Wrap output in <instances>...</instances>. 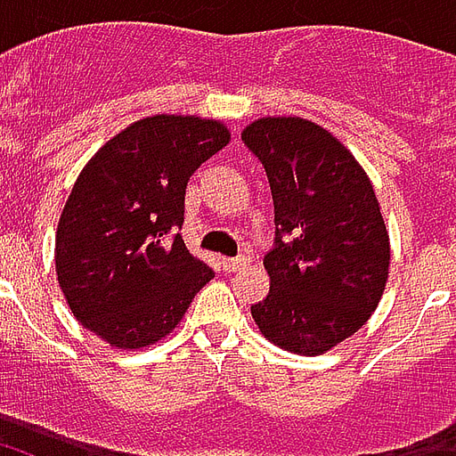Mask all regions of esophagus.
<instances>
[{
	"mask_svg": "<svg viewBox=\"0 0 456 456\" xmlns=\"http://www.w3.org/2000/svg\"><path fill=\"white\" fill-rule=\"evenodd\" d=\"M247 264H248L247 258H222V261H219V266H222L224 273H234V271L244 268Z\"/></svg>",
	"mask_w": 456,
	"mask_h": 456,
	"instance_id": "34e87169",
	"label": "esophagus"
}]
</instances>
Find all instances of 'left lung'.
<instances>
[{
    "label": "left lung",
    "instance_id": "1",
    "mask_svg": "<svg viewBox=\"0 0 456 456\" xmlns=\"http://www.w3.org/2000/svg\"><path fill=\"white\" fill-rule=\"evenodd\" d=\"M241 141L266 170L276 222L264 256L271 290L251 317L286 352H330L362 330L388 281L391 244L371 180L315 121L264 117Z\"/></svg>",
    "mask_w": 456,
    "mask_h": 456
}]
</instances>
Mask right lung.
Returning <instances> with one entry per match:
<instances>
[{
    "instance_id": "1",
    "label": "right lung",
    "mask_w": 456,
    "mask_h": 456,
    "mask_svg": "<svg viewBox=\"0 0 456 456\" xmlns=\"http://www.w3.org/2000/svg\"><path fill=\"white\" fill-rule=\"evenodd\" d=\"M232 139L217 119L156 114L129 124L87 160L55 232V273L77 322L117 349L175 330L215 276L185 248L190 175Z\"/></svg>"
}]
</instances>
